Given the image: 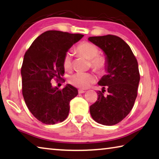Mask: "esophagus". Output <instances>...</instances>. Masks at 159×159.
I'll use <instances>...</instances> for the list:
<instances>
[{
	"label": "esophagus",
	"mask_w": 159,
	"mask_h": 159,
	"mask_svg": "<svg viewBox=\"0 0 159 159\" xmlns=\"http://www.w3.org/2000/svg\"><path fill=\"white\" fill-rule=\"evenodd\" d=\"M84 92H85V91H84V90L80 89L79 91H78V93H84Z\"/></svg>",
	"instance_id": "1"
}]
</instances>
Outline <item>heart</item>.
Wrapping results in <instances>:
<instances>
[{"label": "heart", "mask_w": 159, "mask_h": 159, "mask_svg": "<svg viewBox=\"0 0 159 159\" xmlns=\"http://www.w3.org/2000/svg\"><path fill=\"white\" fill-rule=\"evenodd\" d=\"M76 51L80 55L90 60L91 67L98 73L103 74L106 71L108 67L107 58L103 56L98 55V48L94 44L84 41L77 46ZM72 66V53L67 52L63 58L64 68L69 70L71 69ZM95 80V76L93 74L83 72H77L69 78L70 84L81 89H87Z\"/></svg>", "instance_id": "obj_1"}]
</instances>
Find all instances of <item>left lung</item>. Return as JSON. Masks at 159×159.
Masks as SVG:
<instances>
[{
	"instance_id": "obj_1",
	"label": "left lung",
	"mask_w": 159,
	"mask_h": 159,
	"mask_svg": "<svg viewBox=\"0 0 159 159\" xmlns=\"http://www.w3.org/2000/svg\"><path fill=\"white\" fill-rule=\"evenodd\" d=\"M88 39L102 49L108 61V74L98 83L103 89L90 106L91 116L98 123L114 125L133 108L140 80L138 62L128 44L118 36L108 34ZM106 88L109 93L107 96L103 94Z\"/></svg>"
}]
</instances>
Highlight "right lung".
<instances>
[{
	"label": "right lung",
	"mask_w": 159,
	"mask_h": 159,
	"mask_svg": "<svg viewBox=\"0 0 159 159\" xmlns=\"http://www.w3.org/2000/svg\"><path fill=\"white\" fill-rule=\"evenodd\" d=\"M83 36L47 31L39 36L26 51L21 67L22 95L29 110L41 123L53 125L68 116L70 101L78 94L77 89L70 84L58 89L51 81L55 77L62 80L65 54Z\"/></svg>",
	"instance_id": "obj_1"
}]
</instances>
